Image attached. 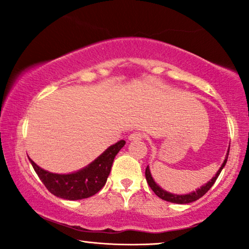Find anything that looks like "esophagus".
I'll return each mask as SVG.
<instances>
[{"label": "esophagus", "instance_id": "obj_1", "mask_svg": "<svg viewBox=\"0 0 249 249\" xmlns=\"http://www.w3.org/2000/svg\"><path fill=\"white\" fill-rule=\"evenodd\" d=\"M144 138V135L139 131H135L129 136V141H141V139Z\"/></svg>", "mask_w": 249, "mask_h": 249}]
</instances>
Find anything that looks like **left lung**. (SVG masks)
Here are the masks:
<instances>
[{
    "label": "left lung",
    "mask_w": 249,
    "mask_h": 249,
    "mask_svg": "<svg viewBox=\"0 0 249 249\" xmlns=\"http://www.w3.org/2000/svg\"><path fill=\"white\" fill-rule=\"evenodd\" d=\"M229 149H230V147H229ZM228 155H229V151H228L226 159H224V162L222 163V165H221L219 171L216 172V175L214 176L209 182L200 187V188L196 189V192L186 194V195H177V194H171V193L166 192V190H163L161 187H160L158 183L154 181V179H153V177L151 175V171H149V166L146 168V171H145L146 180H147V183L149 185V187H151V189L155 193V195H158L160 198L164 199V200H166V202L176 203V204H188V203L195 202V200L199 199L200 197L205 195V194L209 192L211 188H212V186L214 185V182H215L217 177H219L221 171H222V169L224 168V165H226L227 160H228Z\"/></svg>",
    "instance_id": "left-lung-1"
}]
</instances>
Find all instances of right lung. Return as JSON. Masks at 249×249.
Masks as SVG:
<instances>
[{
  "instance_id": "right-lung-1",
  "label": "right lung",
  "mask_w": 249,
  "mask_h": 249,
  "mask_svg": "<svg viewBox=\"0 0 249 249\" xmlns=\"http://www.w3.org/2000/svg\"><path fill=\"white\" fill-rule=\"evenodd\" d=\"M124 141L115 142L86 168L69 175H57L39 168L29 159L34 170L50 193L63 199L78 200L95 195L107 183L115 155L124 147Z\"/></svg>"
}]
</instances>
